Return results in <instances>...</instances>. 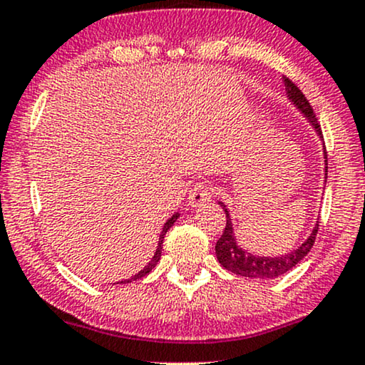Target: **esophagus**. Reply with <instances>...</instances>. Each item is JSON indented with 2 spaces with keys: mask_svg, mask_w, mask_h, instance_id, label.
<instances>
[{
  "mask_svg": "<svg viewBox=\"0 0 365 365\" xmlns=\"http://www.w3.org/2000/svg\"><path fill=\"white\" fill-rule=\"evenodd\" d=\"M211 196H212V191L210 189V186H206L205 182H197L194 184L191 191H189V205H191V207L202 206L205 202L211 201Z\"/></svg>",
  "mask_w": 365,
  "mask_h": 365,
  "instance_id": "1",
  "label": "esophagus"
}]
</instances>
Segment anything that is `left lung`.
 I'll use <instances>...</instances> for the list:
<instances>
[{
    "mask_svg": "<svg viewBox=\"0 0 365 365\" xmlns=\"http://www.w3.org/2000/svg\"><path fill=\"white\" fill-rule=\"evenodd\" d=\"M283 82H285L288 101H290L298 110L304 113L305 119L310 122V125L314 127V130L322 139V129L319 125V120H317L314 108L310 107V103L305 98L304 93H302V90L298 88L290 78L283 77ZM324 159H325V174H327V153H325V150H324ZM220 205L223 206V210L226 212V226H225L223 235H221V238L216 241V246H215L216 258L217 262L228 269V272L235 273V275L246 277V278H263V280L264 278H277L280 275H285L287 272H290L293 267H297V264L300 263L307 255H309L312 246L315 243L317 231H319V221H317V225L314 226V230H312L309 238H307L300 246L293 248L292 252L280 255V257H257V255L248 253L238 245L228 207H226L225 202L221 201Z\"/></svg>",
    "mask_w": 365,
    "mask_h": 365,
    "instance_id": "left-lung-1",
    "label": "left lung"
}]
</instances>
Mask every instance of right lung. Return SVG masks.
Here are the masks:
<instances>
[{"label": "right lung", "mask_w": 365, "mask_h": 365, "mask_svg": "<svg viewBox=\"0 0 365 365\" xmlns=\"http://www.w3.org/2000/svg\"><path fill=\"white\" fill-rule=\"evenodd\" d=\"M179 217V212H174V215L169 217L168 221H165V225L163 226V231H160V236H159V243H158V248H155V253H154V257H153V259H150V262L145 264L144 268L140 269L139 273H137V275H134L132 278H129V280H124V282H120V283H130V282H134V280H139V278H142V277H145L148 275V273L150 272V269H153L155 264H158V262L160 259V252H163V241H164V236H165V233H168V230L171 228V226L176 223V220Z\"/></svg>", "instance_id": "right-lung-1"}]
</instances>
